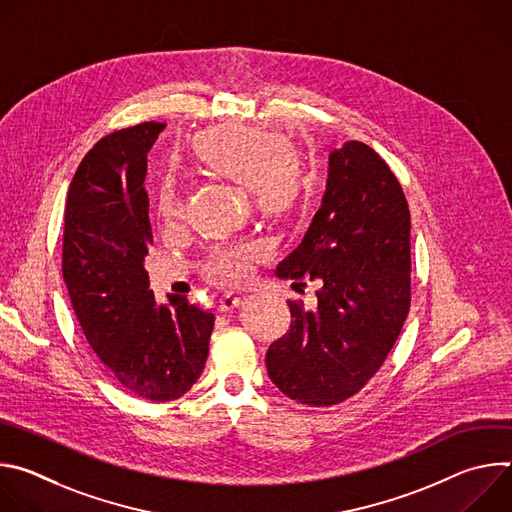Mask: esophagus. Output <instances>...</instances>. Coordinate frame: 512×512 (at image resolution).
I'll list each match as a JSON object with an SVG mask.
<instances>
[{
  "label": "esophagus",
  "instance_id": "esophagus-1",
  "mask_svg": "<svg viewBox=\"0 0 512 512\" xmlns=\"http://www.w3.org/2000/svg\"><path fill=\"white\" fill-rule=\"evenodd\" d=\"M241 304H243V298H241V296L227 294V296H223L221 300H218V310H221V312H231V310L239 308Z\"/></svg>",
  "mask_w": 512,
  "mask_h": 512
}]
</instances>
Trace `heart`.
Instances as JSON below:
<instances>
[{
    "mask_svg": "<svg viewBox=\"0 0 512 512\" xmlns=\"http://www.w3.org/2000/svg\"><path fill=\"white\" fill-rule=\"evenodd\" d=\"M194 150L210 172L251 188L257 208L267 214L294 206L304 188L300 160L287 152V143L273 131L249 125L216 127L196 137ZM182 212L184 196L172 180H166L158 194V214L172 225ZM263 253L265 247L257 241L218 247L206 261V273L218 283H239L247 277L251 261Z\"/></svg>",
    "mask_w": 512,
    "mask_h": 512,
    "instance_id": "obj_1",
    "label": "heart"
}]
</instances>
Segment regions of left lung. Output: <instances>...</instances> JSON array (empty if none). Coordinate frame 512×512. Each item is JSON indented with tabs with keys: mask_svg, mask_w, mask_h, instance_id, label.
<instances>
[{
	"mask_svg": "<svg viewBox=\"0 0 512 512\" xmlns=\"http://www.w3.org/2000/svg\"><path fill=\"white\" fill-rule=\"evenodd\" d=\"M411 216L403 188L367 143L328 156L322 204L275 273L318 279V306L287 302L289 330L265 364L271 383L310 407L346 401L381 369L411 302Z\"/></svg>",
	"mask_w": 512,
	"mask_h": 512,
	"instance_id": "1",
	"label": "left lung"
}]
</instances>
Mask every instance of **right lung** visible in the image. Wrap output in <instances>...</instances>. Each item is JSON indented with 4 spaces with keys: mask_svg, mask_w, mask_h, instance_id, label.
Returning a JSON list of instances; mask_svg holds the SVG:
<instances>
[{
    "mask_svg": "<svg viewBox=\"0 0 512 512\" xmlns=\"http://www.w3.org/2000/svg\"><path fill=\"white\" fill-rule=\"evenodd\" d=\"M164 127L139 123L93 145L68 188L62 241V277L91 348L123 389L158 403L198 381L214 326L184 296L158 304L143 267L154 241L143 182Z\"/></svg>",
    "mask_w": 512,
    "mask_h": 512,
    "instance_id": "right-lung-1",
    "label": "right lung"
}]
</instances>
